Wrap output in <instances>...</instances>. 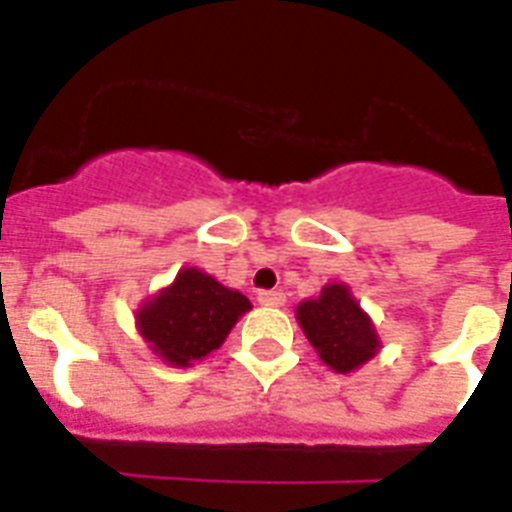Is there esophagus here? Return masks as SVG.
I'll list each match as a JSON object with an SVG mask.
<instances>
[{"label": "esophagus", "mask_w": 512, "mask_h": 512, "mask_svg": "<svg viewBox=\"0 0 512 512\" xmlns=\"http://www.w3.org/2000/svg\"><path fill=\"white\" fill-rule=\"evenodd\" d=\"M284 300H287L284 292H276V289H268V292H260V295H257V303L265 305V308H281Z\"/></svg>", "instance_id": "34e87169"}]
</instances>
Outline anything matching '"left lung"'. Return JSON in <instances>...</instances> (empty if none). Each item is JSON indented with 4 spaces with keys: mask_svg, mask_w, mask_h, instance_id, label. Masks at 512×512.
<instances>
[{
    "mask_svg": "<svg viewBox=\"0 0 512 512\" xmlns=\"http://www.w3.org/2000/svg\"><path fill=\"white\" fill-rule=\"evenodd\" d=\"M295 316L313 350L332 372H356L380 353L382 342L374 321L358 305L348 284H327L319 297H308L297 305Z\"/></svg>",
    "mask_w": 512,
    "mask_h": 512,
    "instance_id": "left-lung-1",
    "label": "left lung"
}]
</instances>
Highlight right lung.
Masks as SVG:
<instances>
[{
  "label": "right lung",
  "instance_id": "add662e5",
  "mask_svg": "<svg viewBox=\"0 0 512 512\" xmlns=\"http://www.w3.org/2000/svg\"><path fill=\"white\" fill-rule=\"evenodd\" d=\"M249 308L247 297L209 273L180 268L170 287L159 289L135 311V327L164 364L185 369L220 348Z\"/></svg>",
  "mask_w": 512,
  "mask_h": 512
}]
</instances>
